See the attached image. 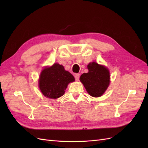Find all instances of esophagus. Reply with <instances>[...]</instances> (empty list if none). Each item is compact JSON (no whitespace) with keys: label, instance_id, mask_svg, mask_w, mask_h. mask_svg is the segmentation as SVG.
Masks as SVG:
<instances>
[{"label":"esophagus","instance_id":"1","mask_svg":"<svg viewBox=\"0 0 148 148\" xmlns=\"http://www.w3.org/2000/svg\"><path fill=\"white\" fill-rule=\"evenodd\" d=\"M75 78L76 80H77V81H78V79H79V74L76 73V74L75 75Z\"/></svg>","mask_w":148,"mask_h":148}]
</instances>
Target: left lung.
Returning a JSON list of instances; mask_svg holds the SVG:
<instances>
[{
  "label": "left lung",
  "instance_id": "8db88e82",
  "mask_svg": "<svg viewBox=\"0 0 148 148\" xmlns=\"http://www.w3.org/2000/svg\"><path fill=\"white\" fill-rule=\"evenodd\" d=\"M88 69L89 71L81 75L80 81L91 96L99 97L103 95L109 85V71L105 66L96 62L89 64Z\"/></svg>",
  "mask_w": 148,
  "mask_h": 148
}]
</instances>
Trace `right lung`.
<instances>
[{
    "label": "right lung",
    "mask_w": 148,
    "mask_h": 148,
    "mask_svg": "<svg viewBox=\"0 0 148 148\" xmlns=\"http://www.w3.org/2000/svg\"><path fill=\"white\" fill-rule=\"evenodd\" d=\"M75 81V78L64 67L58 64L44 69L39 79V88L43 95L51 99L63 96L67 85Z\"/></svg>",
    "instance_id": "obj_1"
}]
</instances>
